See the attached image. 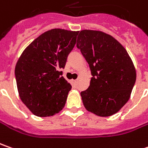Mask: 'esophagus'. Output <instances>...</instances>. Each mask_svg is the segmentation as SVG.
<instances>
[{
  "mask_svg": "<svg viewBox=\"0 0 148 148\" xmlns=\"http://www.w3.org/2000/svg\"><path fill=\"white\" fill-rule=\"evenodd\" d=\"M71 84H72V85L74 87H76V85H77V80H72L71 81Z\"/></svg>",
  "mask_w": 148,
  "mask_h": 148,
  "instance_id": "34e87169",
  "label": "esophagus"
}]
</instances>
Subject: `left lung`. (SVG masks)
Returning a JSON list of instances; mask_svg holds the SVG:
<instances>
[{"label": "left lung", "mask_w": 148, "mask_h": 148, "mask_svg": "<svg viewBox=\"0 0 148 148\" xmlns=\"http://www.w3.org/2000/svg\"><path fill=\"white\" fill-rule=\"evenodd\" d=\"M77 47L92 75L88 88L80 93L84 107L101 117L114 115L129 101L136 81L127 51L112 36L94 30L80 31Z\"/></svg>", "instance_id": "obj_1"}]
</instances>
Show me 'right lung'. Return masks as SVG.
Segmentation results:
<instances>
[{
    "label": "right lung",
    "instance_id": "right-lung-1",
    "mask_svg": "<svg viewBox=\"0 0 148 148\" xmlns=\"http://www.w3.org/2000/svg\"><path fill=\"white\" fill-rule=\"evenodd\" d=\"M79 32L54 28L23 51L14 69L19 97L32 113L46 117L63 109L71 85L62 76Z\"/></svg>",
    "mask_w": 148,
    "mask_h": 148
}]
</instances>
